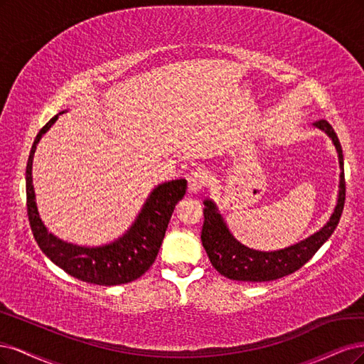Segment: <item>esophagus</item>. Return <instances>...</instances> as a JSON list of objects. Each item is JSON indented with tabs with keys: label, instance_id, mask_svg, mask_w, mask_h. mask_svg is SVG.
<instances>
[{
	"label": "esophagus",
	"instance_id": "esophagus-1",
	"mask_svg": "<svg viewBox=\"0 0 364 364\" xmlns=\"http://www.w3.org/2000/svg\"><path fill=\"white\" fill-rule=\"evenodd\" d=\"M189 192L196 193L203 189L207 183V172L203 168H196L189 175Z\"/></svg>",
	"mask_w": 364,
	"mask_h": 364
}]
</instances>
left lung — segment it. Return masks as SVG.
Wrapping results in <instances>:
<instances>
[{
	"instance_id": "1",
	"label": "left lung",
	"mask_w": 364,
	"mask_h": 364,
	"mask_svg": "<svg viewBox=\"0 0 364 364\" xmlns=\"http://www.w3.org/2000/svg\"><path fill=\"white\" fill-rule=\"evenodd\" d=\"M314 125L319 127L321 130H323L333 139L338 152L340 169H342V172H340L338 199L333 216L322 230L313 234L309 239L291 245L284 250L263 252L246 248V246L234 239L220 215L218 213L216 205L207 199V201H204L205 220L201 232V240L210 262H212L213 267L220 275L236 281H254V283L255 281L262 283V281L283 278L296 272L299 267L306 264L334 232L340 218H342L346 196L343 152L342 145H340L338 137L330 122L319 119L314 122Z\"/></svg>"
}]
</instances>
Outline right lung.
Here are the masks:
<instances>
[{
    "label": "right lung",
    "mask_w": 364,
    "mask_h": 364,
    "mask_svg": "<svg viewBox=\"0 0 364 364\" xmlns=\"http://www.w3.org/2000/svg\"><path fill=\"white\" fill-rule=\"evenodd\" d=\"M57 116L58 114L41 128V132L34 139L27 161V215L34 240L38 242L42 252L53 263L80 281L100 286L130 283V281L142 277L154 263L173 208L186 193L187 181L184 178L172 180L156 187L146 199L142 212L137 216L132 228L118 240L104 246H97V248H86V246L62 242L48 232L42 224L36 201H34L31 178L34 149H36L42 134L55 122Z\"/></svg>",
    "instance_id": "right-lung-1"
}]
</instances>
